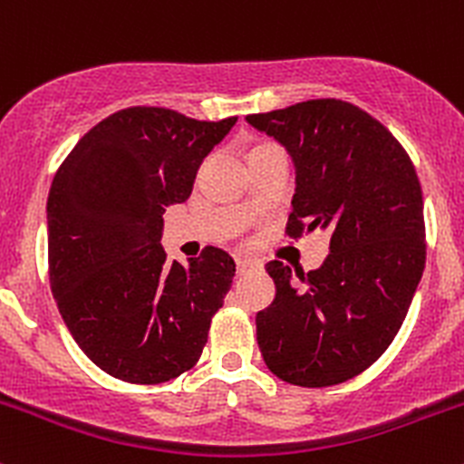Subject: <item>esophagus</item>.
<instances>
[{"label":"esophagus","mask_w":464,"mask_h":464,"mask_svg":"<svg viewBox=\"0 0 464 464\" xmlns=\"http://www.w3.org/2000/svg\"><path fill=\"white\" fill-rule=\"evenodd\" d=\"M236 269H237V276H242V274H246L249 269H254V262L245 260V258H237L236 260Z\"/></svg>","instance_id":"obj_1"}]
</instances>
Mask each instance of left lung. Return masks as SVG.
<instances>
[{
    "instance_id": "8db88e82",
    "label": "left lung",
    "mask_w": 464,
    "mask_h": 464,
    "mask_svg": "<svg viewBox=\"0 0 464 464\" xmlns=\"http://www.w3.org/2000/svg\"><path fill=\"white\" fill-rule=\"evenodd\" d=\"M294 163L289 236L330 233V254L298 285L287 265L266 262L276 296L256 314L266 368L294 386L348 382L400 332L424 258L418 175L397 139L357 105L336 98L246 116Z\"/></svg>"
}]
</instances>
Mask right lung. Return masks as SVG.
Returning <instances> with one entry per match:
<instances>
[{
	"mask_svg": "<svg viewBox=\"0 0 464 464\" xmlns=\"http://www.w3.org/2000/svg\"><path fill=\"white\" fill-rule=\"evenodd\" d=\"M236 121L128 107L93 125L55 172L46 199L51 292L107 375L161 383L202 357L236 262L218 246L188 265L168 262L163 213L190 198L206 154Z\"/></svg>",
	"mask_w": 464,
	"mask_h": 464,
	"instance_id": "right-lung-1",
	"label": "right lung"
}]
</instances>
